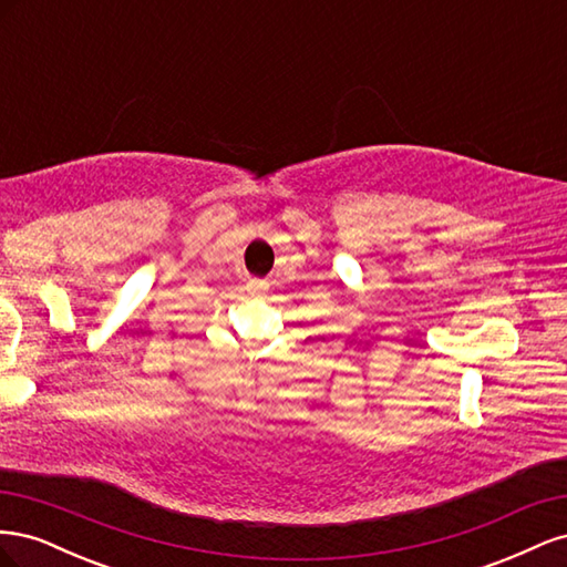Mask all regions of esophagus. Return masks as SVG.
Wrapping results in <instances>:
<instances>
[{"mask_svg":"<svg viewBox=\"0 0 567 567\" xmlns=\"http://www.w3.org/2000/svg\"><path fill=\"white\" fill-rule=\"evenodd\" d=\"M267 281L265 279H252L250 284H248V290H250V293H262V290H267Z\"/></svg>","mask_w":567,"mask_h":567,"instance_id":"esophagus-1","label":"esophagus"}]
</instances>
